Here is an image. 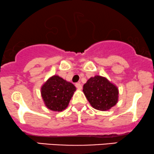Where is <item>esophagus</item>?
<instances>
[{"label": "esophagus", "mask_w": 154, "mask_h": 154, "mask_svg": "<svg viewBox=\"0 0 154 154\" xmlns=\"http://www.w3.org/2000/svg\"><path fill=\"white\" fill-rule=\"evenodd\" d=\"M75 87H76L77 88L79 89V90L82 89V85H81V83H75Z\"/></svg>", "instance_id": "34e87169"}]
</instances>
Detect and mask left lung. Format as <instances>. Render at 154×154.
<instances>
[{"label": "left lung", "mask_w": 154, "mask_h": 154, "mask_svg": "<svg viewBox=\"0 0 154 154\" xmlns=\"http://www.w3.org/2000/svg\"><path fill=\"white\" fill-rule=\"evenodd\" d=\"M83 91L91 106L100 111L108 110L118 101L117 87L100 75L88 80L83 85Z\"/></svg>", "instance_id": "obj_1"}]
</instances>
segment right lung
Returning <instances> with one entry per match:
<instances>
[{"label": "right lung", "mask_w": 154, "mask_h": 154, "mask_svg": "<svg viewBox=\"0 0 154 154\" xmlns=\"http://www.w3.org/2000/svg\"><path fill=\"white\" fill-rule=\"evenodd\" d=\"M75 90L72 83L54 75L44 83L41 88V94L48 109L61 112L68 107Z\"/></svg>", "instance_id": "obj_1"}]
</instances>
